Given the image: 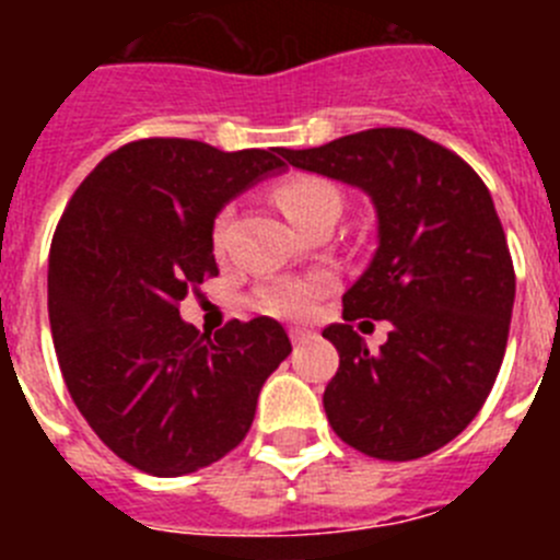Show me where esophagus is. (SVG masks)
<instances>
[{
    "label": "esophagus",
    "mask_w": 560,
    "mask_h": 560,
    "mask_svg": "<svg viewBox=\"0 0 560 560\" xmlns=\"http://www.w3.org/2000/svg\"><path fill=\"white\" fill-rule=\"evenodd\" d=\"M289 336H291V341H294V345H305V341L314 339L316 334H314V330H308V328H291Z\"/></svg>",
    "instance_id": "obj_1"
}]
</instances>
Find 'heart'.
<instances>
[{
  "instance_id": "1",
  "label": "heart",
  "mask_w": 560,
  "mask_h": 560,
  "mask_svg": "<svg viewBox=\"0 0 560 560\" xmlns=\"http://www.w3.org/2000/svg\"><path fill=\"white\" fill-rule=\"evenodd\" d=\"M275 201L283 207V212L294 226H303L311 215L328 210V207L339 210V196H336L334 187L323 179H311V176H300V179L277 185ZM226 221H230L226 212L215 221V230H212L215 246H221V241H224ZM330 285H334V277L325 275V271H316V275L308 277H291V280H275V283H266L264 289H257L255 303L266 314L300 319V316H308L314 311L316 300L325 291H330Z\"/></svg>"
}]
</instances>
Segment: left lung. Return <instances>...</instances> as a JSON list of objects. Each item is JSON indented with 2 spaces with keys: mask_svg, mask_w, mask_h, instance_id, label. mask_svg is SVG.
I'll return each mask as SVG.
<instances>
[{
  "mask_svg": "<svg viewBox=\"0 0 560 560\" xmlns=\"http://www.w3.org/2000/svg\"><path fill=\"white\" fill-rule=\"evenodd\" d=\"M300 171L368 192L378 246L345 291V323L323 330L339 350L325 387L328 423L378 459H418L457 438L502 368L516 275L491 192L457 153L409 128H370L280 153ZM387 318L375 354L349 325Z\"/></svg>",
  "mask_w": 560,
  "mask_h": 560,
  "instance_id": "obj_1",
  "label": "left lung"
}]
</instances>
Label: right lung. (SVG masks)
<instances>
[{
  "label": "right lung",
  "instance_id": "1",
  "mask_svg": "<svg viewBox=\"0 0 560 560\" xmlns=\"http://www.w3.org/2000/svg\"><path fill=\"white\" fill-rule=\"evenodd\" d=\"M280 153L128 142L81 182L52 237L47 308L69 395L117 457L153 477L232 452L291 353L269 316L232 319L212 339L179 316L187 291L219 275L215 215L285 171Z\"/></svg>",
  "mask_w": 560,
  "mask_h": 560
}]
</instances>
